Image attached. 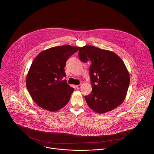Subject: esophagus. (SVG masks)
<instances>
[{
  "instance_id": "1",
  "label": "esophagus",
  "mask_w": 154,
  "mask_h": 154,
  "mask_svg": "<svg viewBox=\"0 0 154 154\" xmlns=\"http://www.w3.org/2000/svg\"><path fill=\"white\" fill-rule=\"evenodd\" d=\"M81 87H82V85H81V84H79V85H76V88H77V89H80V88H81Z\"/></svg>"
}]
</instances>
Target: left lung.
<instances>
[{"label":"left lung","mask_w":154,"mask_h":154,"mask_svg":"<svg viewBox=\"0 0 154 154\" xmlns=\"http://www.w3.org/2000/svg\"><path fill=\"white\" fill-rule=\"evenodd\" d=\"M79 59L90 62L89 75L92 92L85 96L89 107L98 113H105L124 101L130 83L129 72L122 59L112 51L85 45L80 48Z\"/></svg>","instance_id":"left-lung-1"}]
</instances>
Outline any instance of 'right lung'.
I'll list each match as a JSON object with an SVG mask.
<instances>
[{
  "label": "right lung",
  "instance_id": "1",
  "mask_svg": "<svg viewBox=\"0 0 154 154\" xmlns=\"http://www.w3.org/2000/svg\"><path fill=\"white\" fill-rule=\"evenodd\" d=\"M79 49L69 45L51 47L34 59L26 85L32 100L41 108L54 112L69 102L74 89L62 79L66 76V61Z\"/></svg>",
  "mask_w": 154,
  "mask_h": 154
}]
</instances>
